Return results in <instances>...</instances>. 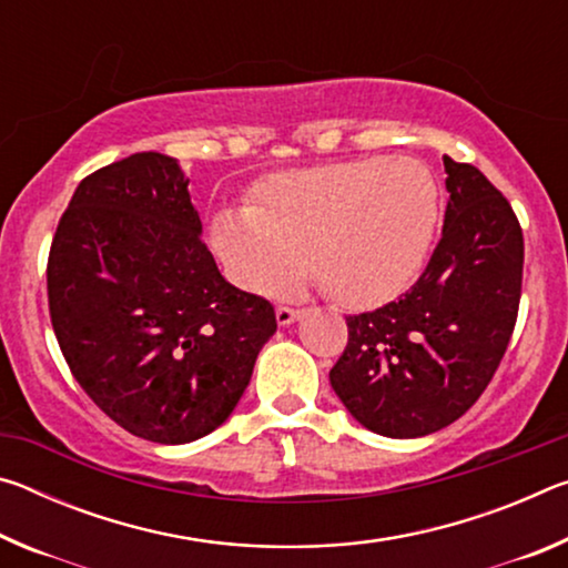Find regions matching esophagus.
<instances>
[{
	"mask_svg": "<svg viewBox=\"0 0 568 568\" xmlns=\"http://www.w3.org/2000/svg\"><path fill=\"white\" fill-rule=\"evenodd\" d=\"M303 313H305V311H301V307L281 305V307H277V311H275V318H277V325H291V323H295V321H301Z\"/></svg>",
	"mask_w": 568,
	"mask_h": 568,
	"instance_id": "34e87169",
	"label": "esophagus"
}]
</instances>
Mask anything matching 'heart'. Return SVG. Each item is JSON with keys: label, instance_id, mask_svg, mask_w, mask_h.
Masks as SVG:
<instances>
[{"label": "heart", "instance_id": "1", "mask_svg": "<svg viewBox=\"0 0 568 568\" xmlns=\"http://www.w3.org/2000/svg\"><path fill=\"white\" fill-rule=\"evenodd\" d=\"M440 220V187L423 162L361 158L283 172L253 210H225L215 243L247 291L283 295L311 271L345 307L396 297L418 275Z\"/></svg>", "mask_w": 568, "mask_h": 568}]
</instances>
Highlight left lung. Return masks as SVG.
<instances>
[{"mask_svg": "<svg viewBox=\"0 0 568 568\" xmlns=\"http://www.w3.org/2000/svg\"><path fill=\"white\" fill-rule=\"evenodd\" d=\"M450 192L426 271L398 301L348 315L331 386L373 434L418 438L464 416L511 341L524 277V233L484 172L444 158Z\"/></svg>", "mask_w": 568, "mask_h": 568, "instance_id": "1", "label": "left lung"}]
</instances>
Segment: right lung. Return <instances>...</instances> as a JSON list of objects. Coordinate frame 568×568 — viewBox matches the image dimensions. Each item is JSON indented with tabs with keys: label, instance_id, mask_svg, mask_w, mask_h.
<instances>
[{
	"label": "right lung",
	"instance_id": "obj_1",
	"mask_svg": "<svg viewBox=\"0 0 568 568\" xmlns=\"http://www.w3.org/2000/svg\"><path fill=\"white\" fill-rule=\"evenodd\" d=\"M178 160L138 152L77 185L47 261L50 318L98 408L152 444L225 423L275 307L220 275Z\"/></svg>",
	"mask_w": 568,
	"mask_h": 568
}]
</instances>
